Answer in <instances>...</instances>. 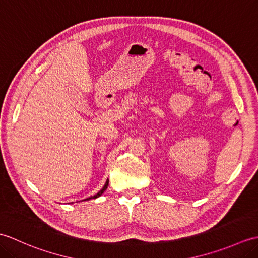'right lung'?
<instances>
[{
  "label": "right lung",
  "mask_w": 258,
  "mask_h": 258,
  "mask_svg": "<svg viewBox=\"0 0 258 258\" xmlns=\"http://www.w3.org/2000/svg\"><path fill=\"white\" fill-rule=\"evenodd\" d=\"M107 186H108V180H107V182L105 183V185H104V187L100 190V191H98V193L96 194V195H94V196H91V197H89V199H86L87 201H89V200H91V199H96V197H98V196H101L102 194H103V191L104 190H105L106 188H107Z\"/></svg>",
  "instance_id": "obj_1"
}]
</instances>
